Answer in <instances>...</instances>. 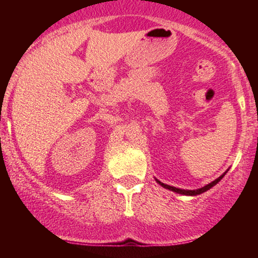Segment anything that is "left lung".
<instances>
[{
  "label": "left lung",
  "instance_id": "left-lung-1",
  "mask_svg": "<svg viewBox=\"0 0 258 258\" xmlns=\"http://www.w3.org/2000/svg\"><path fill=\"white\" fill-rule=\"evenodd\" d=\"M226 173H227V172H224L223 174H222V176L218 177L217 179H215L214 182L209 183V184H207V185L203 186V188H199V189H197V190H186V189H179V188H176V186L168 185V184H164V183H162V182H160V180H158V179H155V180H156V182L159 183L160 185H162V186H164V188L168 189V190H172V191H174V193L183 194V195H191V197H193V195H199V194H201V193H204V191H206V190H209V189H211L212 186L217 184V183L220 182V180H221L222 178H223V177H224V174H226Z\"/></svg>",
  "mask_w": 258,
  "mask_h": 258
}]
</instances>
